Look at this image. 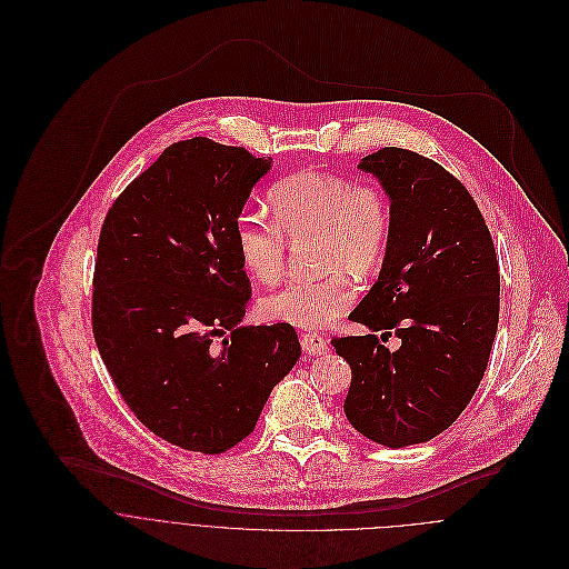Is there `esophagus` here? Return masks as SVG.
Masks as SVG:
<instances>
[{
  "label": "esophagus",
  "mask_w": 569,
  "mask_h": 569,
  "mask_svg": "<svg viewBox=\"0 0 569 569\" xmlns=\"http://www.w3.org/2000/svg\"><path fill=\"white\" fill-rule=\"evenodd\" d=\"M300 343L309 355H325L328 350V339L320 332H305L300 335Z\"/></svg>",
  "instance_id": "esophagus-1"
}]
</instances>
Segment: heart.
<instances>
[{
	"instance_id": "1",
	"label": "heart",
	"mask_w": 569,
	"mask_h": 569,
	"mask_svg": "<svg viewBox=\"0 0 569 569\" xmlns=\"http://www.w3.org/2000/svg\"><path fill=\"white\" fill-rule=\"evenodd\" d=\"M273 219L243 212L237 223V249L244 269L260 282H273L284 267L287 239L320 234L322 267L335 271L322 280L291 278L264 293L260 313L273 322L318 328L337 320L355 300L352 282L341 273H372L392 239V208L375 183L350 177L298 170L269 190Z\"/></svg>"
}]
</instances>
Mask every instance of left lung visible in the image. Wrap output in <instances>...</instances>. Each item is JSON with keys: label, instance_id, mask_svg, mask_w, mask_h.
Returning a JSON list of instances; mask_svg holds the SVG:
<instances>
[{"label": "left lung", "instance_id": "obj_1", "mask_svg": "<svg viewBox=\"0 0 569 569\" xmlns=\"http://www.w3.org/2000/svg\"><path fill=\"white\" fill-rule=\"evenodd\" d=\"M392 208L379 280L350 313L370 335L335 337L352 379L343 411L366 438L401 449L436 438L473 399L499 322V267L485 217L440 163L386 147L359 163ZM397 333L392 353L378 339Z\"/></svg>", "mask_w": 569, "mask_h": 569}]
</instances>
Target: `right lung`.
Wrapping results in <instances>:
<instances>
[{"label":"right lung","instance_id":"add662e5","mask_svg":"<svg viewBox=\"0 0 569 569\" xmlns=\"http://www.w3.org/2000/svg\"><path fill=\"white\" fill-rule=\"evenodd\" d=\"M271 158L170 144L104 217L91 326L124 403L156 436L223 453L302 355L291 325L241 326L251 284L237 223Z\"/></svg>","mask_w":569,"mask_h":569}]
</instances>
